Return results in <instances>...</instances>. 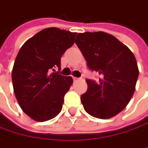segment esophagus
I'll list each match as a JSON object with an SVG mask.
<instances>
[{
    "label": "esophagus",
    "mask_w": 148,
    "mask_h": 148,
    "mask_svg": "<svg viewBox=\"0 0 148 148\" xmlns=\"http://www.w3.org/2000/svg\"><path fill=\"white\" fill-rule=\"evenodd\" d=\"M81 78H78V77H73V80L74 81H78V80H80Z\"/></svg>",
    "instance_id": "esophagus-1"
}]
</instances>
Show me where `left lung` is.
<instances>
[{"instance_id": "1", "label": "left lung", "mask_w": 148, "mask_h": 148, "mask_svg": "<svg viewBox=\"0 0 148 148\" xmlns=\"http://www.w3.org/2000/svg\"><path fill=\"white\" fill-rule=\"evenodd\" d=\"M75 42L89 69L99 73L98 82L87 79L81 96L85 111L99 119H110L123 110L135 90L139 69L134 55L116 38L104 32L78 34Z\"/></svg>"}]
</instances>
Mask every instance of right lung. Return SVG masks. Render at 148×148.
I'll list each match as a JSON object with an SVG mask.
<instances>
[{
	"instance_id": "1",
	"label": "right lung",
	"mask_w": 148,
	"mask_h": 148,
	"mask_svg": "<svg viewBox=\"0 0 148 148\" xmlns=\"http://www.w3.org/2000/svg\"><path fill=\"white\" fill-rule=\"evenodd\" d=\"M76 34L45 28L27 40L17 54L12 71L14 92L23 112L36 121L51 120L62 110L73 79L54 68L60 69L61 57L74 44Z\"/></svg>"
}]
</instances>
